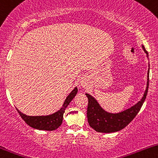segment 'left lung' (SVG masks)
Masks as SVG:
<instances>
[{"mask_svg":"<svg viewBox=\"0 0 158 158\" xmlns=\"http://www.w3.org/2000/svg\"><path fill=\"white\" fill-rule=\"evenodd\" d=\"M143 49L148 55V53L144 46H143ZM148 85L149 76H148L147 89L141 101L126 111L116 113V114H112V113H108L104 111L94 97H91L88 94H86L88 98L87 116L89 125L95 131L103 133L115 132V131H118L124 128L134 119L135 117L139 112L140 109L142 106L148 94Z\"/></svg>","mask_w":158,"mask_h":158,"instance_id":"1","label":"left lung"}]
</instances>
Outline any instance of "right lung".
Returning <instances> with one entry per match:
<instances>
[{
    "label": "right lung",
    "instance_id": "obj_1",
    "mask_svg": "<svg viewBox=\"0 0 158 158\" xmlns=\"http://www.w3.org/2000/svg\"><path fill=\"white\" fill-rule=\"evenodd\" d=\"M77 93V88L75 87L71 93L68 97L66 98L65 101L64 102L62 107L58 110V112L52 115H46V116H29L21 112H19L17 109V112L21 116V118L26 122L27 125L31 127L36 128L40 130H46V131H53L58 128L62 123L63 114L64 113L66 107L68 106L70 102L72 99L75 97Z\"/></svg>",
    "mask_w": 158,
    "mask_h": 158
}]
</instances>
